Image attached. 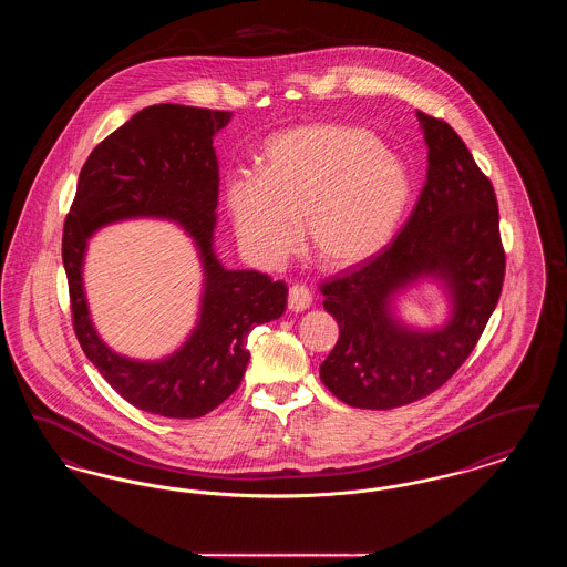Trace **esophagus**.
<instances>
[{
	"label": "esophagus",
	"instance_id": "1",
	"mask_svg": "<svg viewBox=\"0 0 567 567\" xmlns=\"http://www.w3.org/2000/svg\"><path fill=\"white\" fill-rule=\"evenodd\" d=\"M310 303H312V293L306 285H293L289 289V310L301 312V310L310 308Z\"/></svg>",
	"mask_w": 567,
	"mask_h": 567
}]
</instances>
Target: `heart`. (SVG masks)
<instances>
[{
  "mask_svg": "<svg viewBox=\"0 0 567 567\" xmlns=\"http://www.w3.org/2000/svg\"><path fill=\"white\" fill-rule=\"evenodd\" d=\"M412 181L377 135L349 125H306L266 146L264 174L227 183L238 240L257 261L289 257L303 216L306 243L324 268L342 270L377 255L404 215Z\"/></svg>",
  "mask_w": 567,
  "mask_h": 567,
  "instance_id": "heart-1",
  "label": "heart"
}]
</instances>
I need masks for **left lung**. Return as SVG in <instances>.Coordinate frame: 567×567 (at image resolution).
<instances>
[{
  "label": "left lung",
  "instance_id": "obj_1",
  "mask_svg": "<svg viewBox=\"0 0 567 567\" xmlns=\"http://www.w3.org/2000/svg\"><path fill=\"white\" fill-rule=\"evenodd\" d=\"M419 121L430 167L402 231L319 285L340 324L321 380L352 408L391 410L432 395L474 351L504 287L506 250L488 176L444 118L419 112ZM423 272L444 277L456 303L452 323L430 334L390 315V296Z\"/></svg>",
  "mask_w": 567,
  "mask_h": 567
}]
</instances>
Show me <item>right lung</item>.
<instances>
[{"mask_svg": "<svg viewBox=\"0 0 567 567\" xmlns=\"http://www.w3.org/2000/svg\"><path fill=\"white\" fill-rule=\"evenodd\" d=\"M229 118L231 112L178 104L140 110L93 148L63 223L61 255L82 351L123 400L167 419H197L223 404L243 382L248 333L287 308L289 289L282 280L274 282L261 271L225 270L213 252L218 199L213 137ZM134 215H163L187 226L207 270L198 329L181 352L155 364L110 352L90 324L81 291L87 236L102 224Z\"/></svg>", "mask_w": 567, "mask_h": 567, "instance_id": "1", "label": "right lung"}]
</instances>
